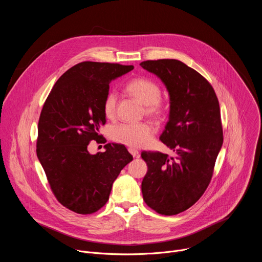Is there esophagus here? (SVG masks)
I'll return each instance as SVG.
<instances>
[{"mask_svg": "<svg viewBox=\"0 0 262 262\" xmlns=\"http://www.w3.org/2000/svg\"><path fill=\"white\" fill-rule=\"evenodd\" d=\"M128 151L129 154L134 157V158H139V151L135 148H128Z\"/></svg>", "mask_w": 262, "mask_h": 262, "instance_id": "1", "label": "esophagus"}]
</instances>
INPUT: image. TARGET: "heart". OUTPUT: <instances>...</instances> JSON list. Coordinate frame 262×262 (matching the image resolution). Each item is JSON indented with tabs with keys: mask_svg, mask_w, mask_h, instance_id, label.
Returning <instances> with one entry per match:
<instances>
[{
	"mask_svg": "<svg viewBox=\"0 0 262 262\" xmlns=\"http://www.w3.org/2000/svg\"><path fill=\"white\" fill-rule=\"evenodd\" d=\"M127 92L145 105V113L148 116L159 118L164 113V107L160 101L162 91L158 84L147 79H135L126 87ZM117 95L115 92L106 94L102 110L107 118L115 115ZM112 139L125 146L141 148L151 140L152 128L147 123H124L112 129Z\"/></svg>",
	"mask_w": 262,
	"mask_h": 262,
	"instance_id": "1",
	"label": "heart"
}]
</instances>
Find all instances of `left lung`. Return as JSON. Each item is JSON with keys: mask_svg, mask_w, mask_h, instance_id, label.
<instances>
[{"mask_svg": "<svg viewBox=\"0 0 262 262\" xmlns=\"http://www.w3.org/2000/svg\"><path fill=\"white\" fill-rule=\"evenodd\" d=\"M165 85L169 120L161 141L175 152H142L148 171L142 181L145 203L165 215L182 212L205 192L223 145L220 105L211 85L199 72L175 59L140 64Z\"/></svg>", "mask_w": 262, "mask_h": 262, "instance_id": "left-lung-1", "label": "left lung"}]
</instances>
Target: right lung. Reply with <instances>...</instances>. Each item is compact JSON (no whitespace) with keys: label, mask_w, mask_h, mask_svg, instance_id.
<instances>
[{"label":"right lung","mask_w":262,"mask_h":262,"mask_svg":"<svg viewBox=\"0 0 262 262\" xmlns=\"http://www.w3.org/2000/svg\"><path fill=\"white\" fill-rule=\"evenodd\" d=\"M133 65L82 62L56 82L38 122L37 158L57 200L66 208L88 214L101 208L121 170L133 161L123 145L107 143L105 151L91 155L105 123L102 110L110 83Z\"/></svg>","instance_id":"obj_1"}]
</instances>
